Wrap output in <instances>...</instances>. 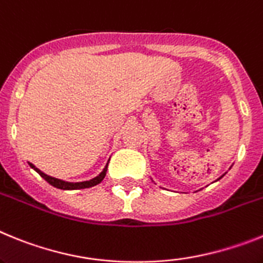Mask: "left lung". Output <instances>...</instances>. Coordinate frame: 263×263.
<instances>
[{"label":"left lung","instance_id":"8db88e82","mask_svg":"<svg viewBox=\"0 0 263 263\" xmlns=\"http://www.w3.org/2000/svg\"><path fill=\"white\" fill-rule=\"evenodd\" d=\"M223 176V175H222ZM222 176H221V177H222ZM221 177H220V179H221ZM220 179H218V180H220Z\"/></svg>","mask_w":263,"mask_h":263}]
</instances>
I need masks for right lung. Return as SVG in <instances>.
<instances>
[{
  "label": "right lung",
  "instance_id": "1",
  "mask_svg": "<svg viewBox=\"0 0 263 263\" xmlns=\"http://www.w3.org/2000/svg\"><path fill=\"white\" fill-rule=\"evenodd\" d=\"M29 165L33 168L34 171H35L38 175L42 177V179L46 180L47 182H49L50 185L55 186V188L58 189H63V191H74V189H84V188H91V186H95L98 185L99 182L103 181V179L106 177V173H107V166H108V163L106 164V166H104V170L102 171V172L99 173V175L97 176V177H93V179L88 180V181H82V182H68V181H63V180H59V179H55V177H51V176L46 175V173H43L42 171H40L36 166H34L33 164L29 163Z\"/></svg>",
  "mask_w": 263,
  "mask_h": 263
}]
</instances>
